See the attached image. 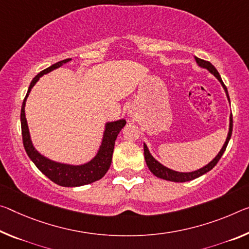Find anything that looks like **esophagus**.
Segmentation results:
<instances>
[{
    "label": "esophagus",
    "mask_w": 249,
    "mask_h": 249,
    "mask_svg": "<svg viewBox=\"0 0 249 249\" xmlns=\"http://www.w3.org/2000/svg\"><path fill=\"white\" fill-rule=\"evenodd\" d=\"M127 114H128L129 117H134V116H135V110H134L133 107H129Z\"/></svg>",
    "instance_id": "obj_1"
}]
</instances>
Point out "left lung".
<instances>
[{"label":"left lung","mask_w":249,"mask_h":249,"mask_svg":"<svg viewBox=\"0 0 249 249\" xmlns=\"http://www.w3.org/2000/svg\"><path fill=\"white\" fill-rule=\"evenodd\" d=\"M195 61L197 63V65L199 66V68L202 69H206L208 72L211 74L214 75V76L217 78V80L219 81L220 84H222L223 89L225 90V93H226V96H227V100L230 102L231 104V101H230V96H228V90L226 89V86L222 81V77H220L219 73L217 72V70L215 69V66L212 64V63L207 62V61H204V60H200V58L196 57L195 56ZM231 131H232V116L231 114L230 116V128H228V134H227V137H226V141H225V143L223 145V147L220 148V151L218 152V154L215 156V159H213V160H211L210 163L207 165H205L202 168L199 169H196V171H193V172H177L174 171V169H171L166 166H164L163 164H160L159 160H156L154 159L153 155L151 153H149V149L147 147V145L144 143V156H145V161H146V165H147V167L149 168V171H151L154 175L156 177H159V178L161 179H165V180H169V181H176V183H184V181H188V180H193L197 178V177L202 176L204 174H206L207 172H210L211 169L215 166V165L218 163V160H220V157L225 152V149L227 147V144L228 142L231 140Z\"/></svg>","instance_id":"left-lung-1"}]
</instances>
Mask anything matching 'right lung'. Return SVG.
<instances>
[{"label":"right lung","instance_id":"1","mask_svg":"<svg viewBox=\"0 0 249 249\" xmlns=\"http://www.w3.org/2000/svg\"><path fill=\"white\" fill-rule=\"evenodd\" d=\"M72 58H66V60L60 61L55 64L51 65L50 68L42 71L35 76L32 82H31L30 88L27 89L26 96L23 101L22 108H21V127H22V137H23V145H24L25 152L31 160L33 161L39 171L46 177L54 181L55 184L60 185L64 187H77L83 186V185H88L94 183L103 177L106 172L108 171L112 163V156L114 151V145L117 139L118 133L122 131L126 124L125 120H118L114 122H107L104 126L103 139L100 145V148L96 153V155L93 157L89 161H86L81 165H73L60 163V161H55L50 159H47L44 155H42L36 148L34 147L31 140L29 125L25 117V103L31 89L33 86L36 84L39 77H42L44 74H47L52 71L61 68L65 63L71 62Z\"/></svg>","mask_w":249,"mask_h":249}]
</instances>
